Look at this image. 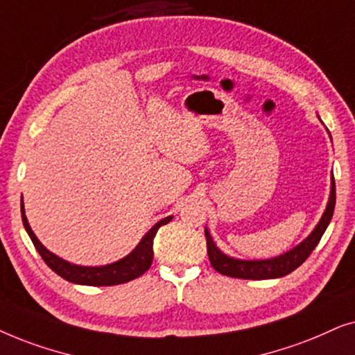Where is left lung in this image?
Segmentation results:
<instances>
[{
	"label": "left lung",
	"mask_w": 355,
	"mask_h": 355,
	"mask_svg": "<svg viewBox=\"0 0 355 355\" xmlns=\"http://www.w3.org/2000/svg\"><path fill=\"white\" fill-rule=\"evenodd\" d=\"M334 205H336V185H334V177H331V193H329L328 205L321 216V219L313 229L309 237L304 242L297 245L289 252L271 259H235L227 257L216 247L214 240H212L209 230L205 229L206 243H207V257L212 268L217 272L224 274V276L239 277V279H274V277H282L289 274L300 266L310 253L313 252L316 245L323 237L326 227L331 222Z\"/></svg>",
	"instance_id": "8db88e82"
}]
</instances>
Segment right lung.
Returning a JSON list of instances; mask_svg holds the SVG:
<instances>
[{
  "mask_svg": "<svg viewBox=\"0 0 355 355\" xmlns=\"http://www.w3.org/2000/svg\"><path fill=\"white\" fill-rule=\"evenodd\" d=\"M21 212H22V222L26 227L27 234L40 253V257L46 263V266L63 277V279L73 282V284H83V286H116L125 284V282L133 281L144 274L153 264L154 258V237L157 234L159 227L168 224L173 219V216L165 217V219L159 220L148 234L144 235L138 247L131 252L128 257L118 259V261L112 264H105V266H78V264H71L69 261H64L60 257H56L51 252H49L44 245L39 242L35 234L32 232L29 222H27L26 212H24V202H21Z\"/></svg>",
  "mask_w": 355,
  "mask_h": 355,
  "instance_id": "1",
  "label": "right lung"
}]
</instances>
